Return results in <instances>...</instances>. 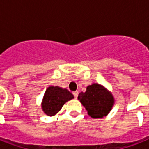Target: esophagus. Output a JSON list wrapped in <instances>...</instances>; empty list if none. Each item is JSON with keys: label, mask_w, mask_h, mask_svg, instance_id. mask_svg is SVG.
Returning <instances> with one entry per match:
<instances>
[{"label": "esophagus", "mask_w": 149, "mask_h": 149, "mask_svg": "<svg viewBox=\"0 0 149 149\" xmlns=\"http://www.w3.org/2000/svg\"><path fill=\"white\" fill-rule=\"evenodd\" d=\"M73 96H74V97L75 98H77V97H78V94H79V92L78 91H74L73 92Z\"/></svg>", "instance_id": "obj_1"}]
</instances>
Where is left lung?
I'll return each instance as SVG.
<instances>
[{"instance_id": "left-lung-1", "label": "left lung", "mask_w": 149, "mask_h": 149, "mask_svg": "<svg viewBox=\"0 0 149 149\" xmlns=\"http://www.w3.org/2000/svg\"><path fill=\"white\" fill-rule=\"evenodd\" d=\"M78 100L85 107L89 115L93 118L106 116L113 105L112 94L97 84L87 86L85 93H79Z\"/></svg>"}]
</instances>
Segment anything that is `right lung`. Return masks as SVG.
<instances>
[{
	"instance_id": "add662e5",
	"label": "right lung",
	"mask_w": 149,
	"mask_h": 149,
	"mask_svg": "<svg viewBox=\"0 0 149 149\" xmlns=\"http://www.w3.org/2000/svg\"><path fill=\"white\" fill-rule=\"evenodd\" d=\"M73 97V95L66 89L58 86H49L45 91L42 107L47 115H55L60 111L65 102Z\"/></svg>"
}]
</instances>
